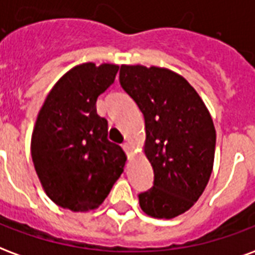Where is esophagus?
<instances>
[{
    "mask_svg": "<svg viewBox=\"0 0 255 255\" xmlns=\"http://www.w3.org/2000/svg\"><path fill=\"white\" fill-rule=\"evenodd\" d=\"M122 148H124V150L126 152V155H128V159H130V157L133 156V152H131V146H130L128 142H124V144H122Z\"/></svg>",
    "mask_w": 255,
    "mask_h": 255,
    "instance_id": "esophagus-1",
    "label": "esophagus"
}]
</instances>
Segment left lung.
I'll use <instances>...</instances> for the list:
<instances>
[{"label": "left lung", "instance_id": "8db88e82", "mask_svg": "<svg viewBox=\"0 0 255 255\" xmlns=\"http://www.w3.org/2000/svg\"><path fill=\"white\" fill-rule=\"evenodd\" d=\"M121 87L145 120L144 153L153 168V187L138 194L142 211L172 219L189 211L211 178L216 130L200 95L170 69L122 65Z\"/></svg>", "mask_w": 255, "mask_h": 255}]
</instances>
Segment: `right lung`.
Segmentation results:
<instances>
[{"label": "right lung", "mask_w": 255, "mask_h": 255, "mask_svg": "<svg viewBox=\"0 0 255 255\" xmlns=\"http://www.w3.org/2000/svg\"><path fill=\"white\" fill-rule=\"evenodd\" d=\"M120 66L92 62L70 69L44 100L31 138V155L46 194L73 212L96 209L124 172L126 155L107 138L96 100Z\"/></svg>", "instance_id": "right-lung-1"}]
</instances>
